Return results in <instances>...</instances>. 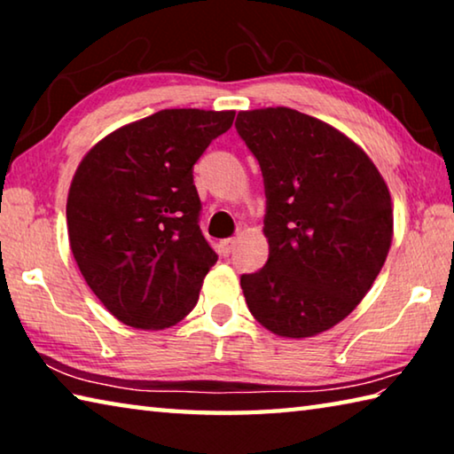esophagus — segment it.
Returning a JSON list of instances; mask_svg holds the SVG:
<instances>
[{"label":"esophagus","instance_id":"1","mask_svg":"<svg viewBox=\"0 0 454 454\" xmlns=\"http://www.w3.org/2000/svg\"><path fill=\"white\" fill-rule=\"evenodd\" d=\"M236 246V238H226V240H222V248H224L226 254H230V252L234 250Z\"/></svg>","mask_w":454,"mask_h":454}]
</instances>
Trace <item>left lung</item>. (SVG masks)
Listing matches in <instances>:
<instances>
[{
	"label": "left lung",
	"mask_w": 454,
	"mask_h": 454,
	"mask_svg": "<svg viewBox=\"0 0 454 454\" xmlns=\"http://www.w3.org/2000/svg\"><path fill=\"white\" fill-rule=\"evenodd\" d=\"M236 132L264 178L266 264L242 274L246 304L274 334L306 338L347 318L393 240V206L371 158L290 107L240 112Z\"/></svg>",
	"instance_id": "left-lung-1"
}]
</instances>
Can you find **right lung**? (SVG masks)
Instances as JSON below:
<instances>
[{
  "mask_svg": "<svg viewBox=\"0 0 454 454\" xmlns=\"http://www.w3.org/2000/svg\"><path fill=\"white\" fill-rule=\"evenodd\" d=\"M234 112L162 110L116 129L82 160L67 232L91 292L128 326L156 330L194 309L218 254L200 230L194 164Z\"/></svg>",
  "mask_w": 454,
  "mask_h": 454,
  "instance_id": "add662e5",
  "label": "right lung"
}]
</instances>
